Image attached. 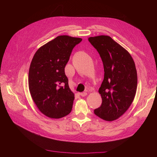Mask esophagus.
Wrapping results in <instances>:
<instances>
[{
    "label": "esophagus",
    "mask_w": 157,
    "mask_h": 157,
    "mask_svg": "<svg viewBox=\"0 0 157 157\" xmlns=\"http://www.w3.org/2000/svg\"><path fill=\"white\" fill-rule=\"evenodd\" d=\"M80 96H82V97H84V96H86L87 93H86V92H82V93L80 94Z\"/></svg>",
    "instance_id": "obj_1"
}]
</instances>
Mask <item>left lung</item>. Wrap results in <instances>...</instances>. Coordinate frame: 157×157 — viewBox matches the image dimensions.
Returning a JSON list of instances; mask_svg holds the SVG:
<instances>
[{
	"label": "left lung",
	"instance_id": "left-lung-1",
	"mask_svg": "<svg viewBox=\"0 0 157 157\" xmlns=\"http://www.w3.org/2000/svg\"><path fill=\"white\" fill-rule=\"evenodd\" d=\"M100 56L104 78L99 93L102 103L95 115L106 121L121 117L130 107L137 90V75L131 55L112 38L100 35L88 38Z\"/></svg>",
	"mask_w": 157,
	"mask_h": 157
}]
</instances>
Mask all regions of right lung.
<instances>
[{
	"instance_id": "add662e5",
	"label": "right lung",
	"mask_w": 157,
	"mask_h": 157,
	"mask_svg": "<svg viewBox=\"0 0 157 157\" xmlns=\"http://www.w3.org/2000/svg\"><path fill=\"white\" fill-rule=\"evenodd\" d=\"M80 38L61 35L38 50L29 71V88L39 111L51 118H60L72 110L75 95L69 86L65 67Z\"/></svg>"
}]
</instances>
